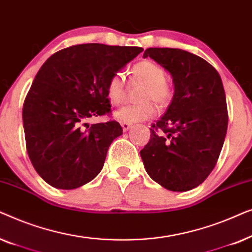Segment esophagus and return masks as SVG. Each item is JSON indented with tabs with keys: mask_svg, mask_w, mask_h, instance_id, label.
<instances>
[{
	"mask_svg": "<svg viewBox=\"0 0 252 252\" xmlns=\"http://www.w3.org/2000/svg\"><path fill=\"white\" fill-rule=\"evenodd\" d=\"M122 127H123L124 132H127V130H128L130 127H132V125H130V124H128V123H122Z\"/></svg>",
	"mask_w": 252,
	"mask_h": 252,
	"instance_id": "esophagus-1",
	"label": "esophagus"
}]
</instances>
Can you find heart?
Here are the masks:
<instances>
[{"instance_id":"b5f03b06","label":"heart","mask_w":252,"mask_h":252,"mask_svg":"<svg viewBox=\"0 0 252 252\" xmlns=\"http://www.w3.org/2000/svg\"><path fill=\"white\" fill-rule=\"evenodd\" d=\"M132 74L137 80L146 84L137 104L126 105L115 112V117L123 123H136L149 119L156 115L154 99L159 106H166L171 102L173 91L171 85L165 80L166 73L159 64L146 60L134 64ZM106 95L113 105L122 104L125 95V82L119 73L113 74L106 84Z\"/></svg>"}]
</instances>
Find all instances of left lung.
I'll return each instance as SVG.
<instances>
[{"label":"left lung","instance_id":"1","mask_svg":"<svg viewBox=\"0 0 252 252\" xmlns=\"http://www.w3.org/2000/svg\"><path fill=\"white\" fill-rule=\"evenodd\" d=\"M170 72L174 95L166 112L150 128L140 151L149 177L172 191H187L209 177L223 146L228 113L221 78L202 57L174 48H148Z\"/></svg>","mask_w":252,"mask_h":252}]
</instances>
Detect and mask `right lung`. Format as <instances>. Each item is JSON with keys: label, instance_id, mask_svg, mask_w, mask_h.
I'll list each match as a JSON object with an SVG mask.
<instances>
[{"label": "right lung", "instance_id": "add662e5", "mask_svg": "<svg viewBox=\"0 0 252 252\" xmlns=\"http://www.w3.org/2000/svg\"><path fill=\"white\" fill-rule=\"evenodd\" d=\"M142 51L86 43L44 62L24 102L23 124L31 163L47 184L75 189L101 172L110 144L123 128L115 120L91 126L87 120L111 111L109 79Z\"/></svg>", "mask_w": 252, "mask_h": 252}]
</instances>
